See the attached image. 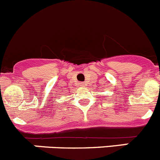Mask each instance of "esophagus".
<instances>
[{"label": "esophagus", "instance_id": "esophagus-1", "mask_svg": "<svg viewBox=\"0 0 160 160\" xmlns=\"http://www.w3.org/2000/svg\"><path fill=\"white\" fill-rule=\"evenodd\" d=\"M80 87H86V83H84V82H81V83H80Z\"/></svg>", "mask_w": 160, "mask_h": 160}]
</instances>
